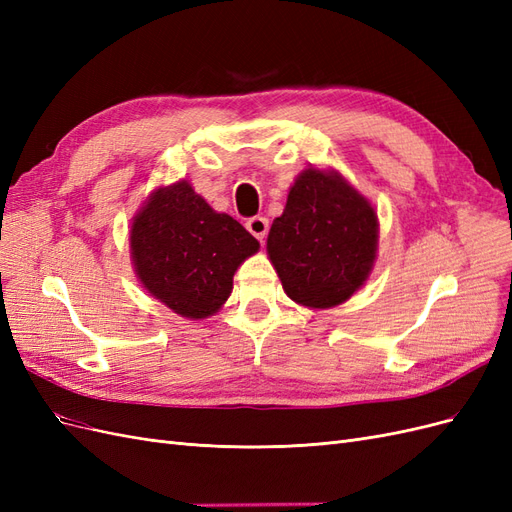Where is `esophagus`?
Returning <instances> with one entry per match:
<instances>
[{"mask_svg":"<svg viewBox=\"0 0 512 512\" xmlns=\"http://www.w3.org/2000/svg\"><path fill=\"white\" fill-rule=\"evenodd\" d=\"M245 226H247V230H250L258 241L265 239L267 232H269V220L262 218V215H254V218H250V220L245 222Z\"/></svg>","mask_w":512,"mask_h":512,"instance_id":"esophagus-1","label":"esophagus"}]
</instances>
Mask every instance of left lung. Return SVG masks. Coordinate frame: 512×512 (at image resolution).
<instances>
[{
	"instance_id": "left-lung-1",
	"label": "left lung",
	"mask_w": 512,
	"mask_h": 512,
	"mask_svg": "<svg viewBox=\"0 0 512 512\" xmlns=\"http://www.w3.org/2000/svg\"><path fill=\"white\" fill-rule=\"evenodd\" d=\"M376 245L374 207L337 173L307 168L273 220L267 252L292 301L333 307L363 286Z\"/></svg>"
}]
</instances>
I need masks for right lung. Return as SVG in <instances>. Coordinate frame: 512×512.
<instances>
[{"label": "right lung", "mask_w": 512, "mask_h": 512, "mask_svg": "<svg viewBox=\"0 0 512 512\" xmlns=\"http://www.w3.org/2000/svg\"><path fill=\"white\" fill-rule=\"evenodd\" d=\"M138 280L175 314L207 318L232 290V275L258 252L237 220L213 211L188 181L153 194L130 232Z\"/></svg>", "instance_id": "add662e5"}]
</instances>
